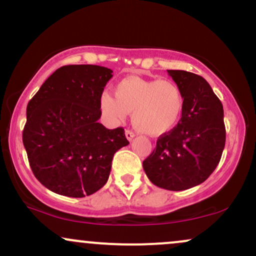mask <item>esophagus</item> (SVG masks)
Returning <instances> with one entry per match:
<instances>
[{
	"label": "esophagus",
	"instance_id": "esophagus-1",
	"mask_svg": "<svg viewBox=\"0 0 256 256\" xmlns=\"http://www.w3.org/2000/svg\"><path fill=\"white\" fill-rule=\"evenodd\" d=\"M125 136L128 140H132V138L134 137V132L131 131V130H125Z\"/></svg>",
	"mask_w": 256,
	"mask_h": 256
}]
</instances>
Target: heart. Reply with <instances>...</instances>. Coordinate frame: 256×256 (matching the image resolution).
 I'll return each mask as SVG.
<instances>
[{
  "mask_svg": "<svg viewBox=\"0 0 256 256\" xmlns=\"http://www.w3.org/2000/svg\"><path fill=\"white\" fill-rule=\"evenodd\" d=\"M116 98L100 96V110L112 125H119L132 112V125L149 136L172 131L183 116L185 100L176 82L160 78L126 77L116 85Z\"/></svg>",
  "mask_w": 256,
  "mask_h": 256,
  "instance_id": "b5f03b06",
  "label": "heart"
}]
</instances>
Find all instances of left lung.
<instances>
[{
	"label": "left lung",
	"mask_w": 256,
	"mask_h": 256,
	"mask_svg": "<svg viewBox=\"0 0 256 256\" xmlns=\"http://www.w3.org/2000/svg\"><path fill=\"white\" fill-rule=\"evenodd\" d=\"M167 72L183 90V116L172 131L158 138L143 168L154 185L180 192L204 183L218 166L226 138L224 110L201 76L180 70Z\"/></svg>",
	"instance_id": "1"
}]
</instances>
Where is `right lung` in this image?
Returning a JSON list of instances; mask_svg holds the SVG:
<instances>
[{
	"label": "right lung",
	"mask_w": 256,
	"mask_h": 256,
	"mask_svg": "<svg viewBox=\"0 0 256 256\" xmlns=\"http://www.w3.org/2000/svg\"><path fill=\"white\" fill-rule=\"evenodd\" d=\"M113 71L96 64L58 68L28 102L22 143L46 189L84 198L107 183L112 160L128 144L122 128L100 124V96Z\"/></svg>",
	"instance_id": "add662e5"
}]
</instances>
